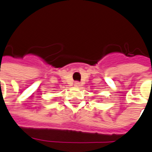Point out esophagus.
I'll return each instance as SVG.
<instances>
[{
  "label": "esophagus",
  "mask_w": 152,
  "mask_h": 152,
  "mask_svg": "<svg viewBox=\"0 0 152 152\" xmlns=\"http://www.w3.org/2000/svg\"><path fill=\"white\" fill-rule=\"evenodd\" d=\"M74 85H75V87H76V88H80V82H78V81H76V82H75V83H74Z\"/></svg>",
  "instance_id": "obj_1"
}]
</instances>
